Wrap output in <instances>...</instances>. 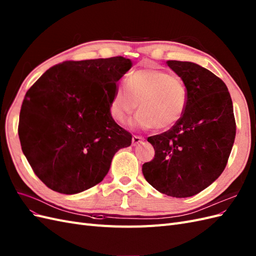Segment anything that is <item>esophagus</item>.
<instances>
[{
  "mask_svg": "<svg viewBox=\"0 0 256 256\" xmlns=\"http://www.w3.org/2000/svg\"><path fill=\"white\" fill-rule=\"evenodd\" d=\"M143 141V138L140 136H132V145H136Z\"/></svg>",
  "mask_w": 256,
  "mask_h": 256,
  "instance_id": "34e87169",
  "label": "esophagus"
}]
</instances>
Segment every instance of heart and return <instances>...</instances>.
Instances as JSON below:
<instances>
[{"label":"heart","instance_id":"1","mask_svg":"<svg viewBox=\"0 0 256 256\" xmlns=\"http://www.w3.org/2000/svg\"><path fill=\"white\" fill-rule=\"evenodd\" d=\"M125 84L117 87L111 102V114L116 122L125 124L138 103L140 112L132 125L142 129L168 130L182 118L188 94L181 78L148 66L130 72Z\"/></svg>","mask_w":256,"mask_h":256}]
</instances>
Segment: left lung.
<instances>
[{"mask_svg":"<svg viewBox=\"0 0 256 256\" xmlns=\"http://www.w3.org/2000/svg\"><path fill=\"white\" fill-rule=\"evenodd\" d=\"M188 88V106L176 126L148 138L154 160L142 166L145 180L162 194L194 196L224 171L236 136L232 101L225 82L194 62L168 60Z\"/></svg>","mask_w":256,"mask_h":256,"instance_id":"left-lung-1","label":"left lung"}]
</instances>
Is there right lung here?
<instances>
[{"instance_id": "1", "label": "right lung", "mask_w": 256, "mask_h": 256, "mask_svg": "<svg viewBox=\"0 0 256 256\" xmlns=\"http://www.w3.org/2000/svg\"><path fill=\"white\" fill-rule=\"evenodd\" d=\"M132 62L122 56L66 61L26 92L18 134L26 158L47 188L78 194L100 183L132 136L111 115L116 82Z\"/></svg>"}]
</instances>
